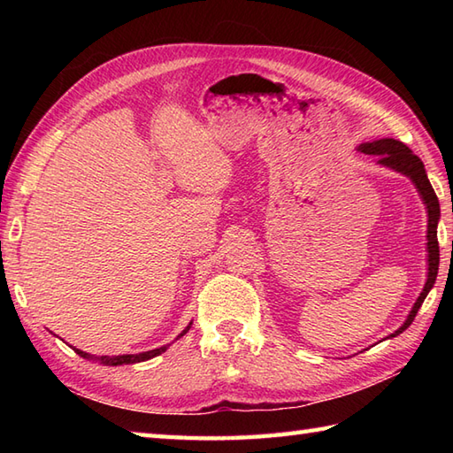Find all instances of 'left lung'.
<instances>
[{
	"mask_svg": "<svg viewBox=\"0 0 453 453\" xmlns=\"http://www.w3.org/2000/svg\"><path fill=\"white\" fill-rule=\"evenodd\" d=\"M360 151L368 153V156H378V161L381 163V165L391 167V169L403 173V175H407L417 185L420 196H422V200H425V204L428 208V235H426L428 237V280L425 284V290L420 292L417 303L412 305L407 321L391 334V336H397L405 331L412 321H415L422 302H425V297L428 296L430 288L436 282L438 265H440V247H438V234H436L438 219H440V204H438L436 192H434V188H432L430 180L426 177L425 165H422V161L405 146V143L393 140V138H383V140L362 143Z\"/></svg>",
	"mask_w": 453,
	"mask_h": 453,
	"instance_id": "8db88e82",
	"label": "left lung"
}]
</instances>
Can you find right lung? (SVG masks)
<instances>
[{
	"mask_svg": "<svg viewBox=\"0 0 453 453\" xmlns=\"http://www.w3.org/2000/svg\"><path fill=\"white\" fill-rule=\"evenodd\" d=\"M192 325V323H190ZM190 325L187 326L185 331H182L179 336H182L185 334L188 329H190ZM75 350V354H80V356H83V358H93L91 354H88V352H83V350H78V349H73ZM167 350V346H161V349H156V350H148V352H142V354H122V356H101V358H97V356H95V358L97 360H101L103 364H107V365H122V364H136V362H143V360H150V358H153V356H159L161 352H165Z\"/></svg>",
	"mask_w": 453,
	"mask_h": 453,
	"instance_id": "obj_1",
	"label": "right lung"
}]
</instances>
